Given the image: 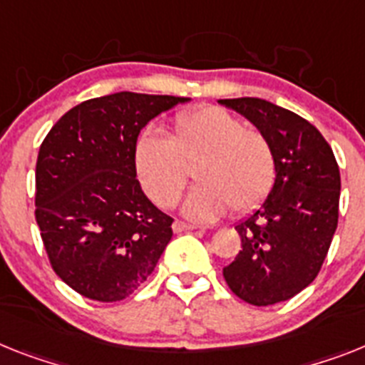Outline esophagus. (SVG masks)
Segmentation results:
<instances>
[{
	"mask_svg": "<svg viewBox=\"0 0 365 365\" xmlns=\"http://www.w3.org/2000/svg\"><path fill=\"white\" fill-rule=\"evenodd\" d=\"M197 226L195 225H187V222H182V220H174L173 230L174 234H182V232H189V230H195Z\"/></svg>",
	"mask_w": 365,
	"mask_h": 365,
	"instance_id": "34e87169",
	"label": "esophagus"
}]
</instances>
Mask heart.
<instances>
[{"label": "heart", "mask_w": 365, "mask_h": 365, "mask_svg": "<svg viewBox=\"0 0 365 365\" xmlns=\"http://www.w3.org/2000/svg\"><path fill=\"white\" fill-rule=\"evenodd\" d=\"M198 185L183 202L192 220H213L230 207H256L274 182V155L259 131L220 107H200L174 120L173 137L146 130L135 143V167L152 200L170 206L180 198L195 167Z\"/></svg>", "instance_id": "obj_1"}]
</instances>
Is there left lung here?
<instances>
[{"instance_id": "obj_1", "label": "left lung", "mask_w": 365, "mask_h": 365, "mask_svg": "<svg viewBox=\"0 0 365 365\" xmlns=\"http://www.w3.org/2000/svg\"><path fill=\"white\" fill-rule=\"evenodd\" d=\"M219 103L254 124L274 155V183L235 226L241 250L222 274L245 302L277 304L310 286L327 258L338 226V163L319 130L297 113L262 98Z\"/></svg>"}]
</instances>
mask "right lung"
<instances>
[{
  "label": "right lung",
  "mask_w": 365,
  "mask_h": 365,
  "mask_svg": "<svg viewBox=\"0 0 365 365\" xmlns=\"http://www.w3.org/2000/svg\"><path fill=\"white\" fill-rule=\"evenodd\" d=\"M191 98L115 93L64 113L36 159L35 217L53 271L100 302L130 297L173 237V219L137 180L135 143L161 113Z\"/></svg>",
  "instance_id": "right-lung-1"
}]
</instances>
